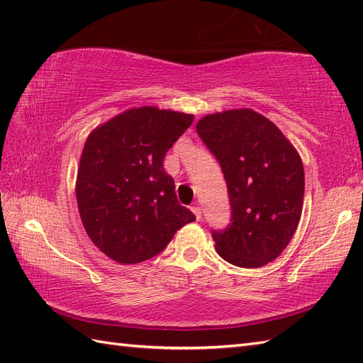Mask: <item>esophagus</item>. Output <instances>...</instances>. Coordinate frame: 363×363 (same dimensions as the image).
I'll return each mask as SVG.
<instances>
[{
  "label": "esophagus",
  "instance_id": "1",
  "mask_svg": "<svg viewBox=\"0 0 363 363\" xmlns=\"http://www.w3.org/2000/svg\"><path fill=\"white\" fill-rule=\"evenodd\" d=\"M191 212L195 213V217H196V220H201V207H199V204H194L191 206Z\"/></svg>",
  "mask_w": 363,
  "mask_h": 363
}]
</instances>
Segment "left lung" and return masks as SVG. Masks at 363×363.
Returning <instances> with one entry per match:
<instances>
[{
  "label": "left lung",
  "mask_w": 363,
  "mask_h": 363,
  "mask_svg": "<svg viewBox=\"0 0 363 363\" xmlns=\"http://www.w3.org/2000/svg\"><path fill=\"white\" fill-rule=\"evenodd\" d=\"M198 135L218 160L230 203V223L212 229L220 256L259 268L285 250L298 228L304 198L299 154L274 123L251 109L207 115Z\"/></svg>",
  "instance_id": "8db88e82"
}]
</instances>
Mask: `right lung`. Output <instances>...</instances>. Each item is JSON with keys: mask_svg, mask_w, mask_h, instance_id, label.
Instances as JSON below:
<instances>
[{"mask_svg": "<svg viewBox=\"0 0 363 363\" xmlns=\"http://www.w3.org/2000/svg\"><path fill=\"white\" fill-rule=\"evenodd\" d=\"M191 121L194 115L138 107L89 135L76 198L84 228L107 257L120 264L148 260L195 220L177 203L173 177L164 169L167 151Z\"/></svg>", "mask_w": 363, "mask_h": 363, "instance_id": "add662e5", "label": "right lung"}]
</instances>
